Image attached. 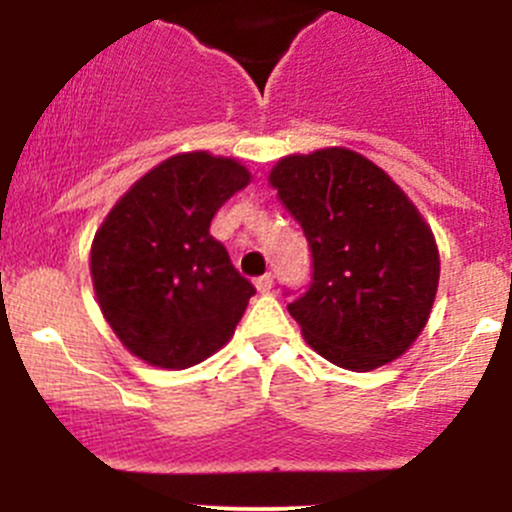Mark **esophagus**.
Here are the masks:
<instances>
[{
	"instance_id": "esophagus-1",
	"label": "esophagus",
	"mask_w": 512,
	"mask_h": 512,
	"mask_svg": "<svg viewBox=\"0 0 512 512\" xmlns=\"http://www.w3.org/2000/svg\"><path fill=\"white\" fill-rule=\"evenodd\" d=\"M272 285H275V277L270 275V272H267V275H262V277H257L255 280V287H257V292H270L272 289Z\"/></svg>"
}]
</instances>
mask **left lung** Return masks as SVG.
Segmentation results:
<instances>
[{
    "label": "left lung",
    "instance_id": "obj_1",
    "mask_svg": "<svg viewBox=\"0 0 512 512\" xmlns=\"http://www.w3.org/2000/svg\"><path fill=\"white\" fill-rule=\"evenodd\" d=\"M270 185L312 250V285L287 304L309 347L352 371L409 352L441 275L436 237L409 195L339 146L280 158Z\"/></svg>",
    "mask_w": 512,
    "mask_h": 512
}]
</instances>
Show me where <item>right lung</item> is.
Wrapping results in <instances>:
<instances>
[{
  "label": "right lung",
  "mask_w": 512,
  "mask_h": 512,
  "mask_svg": "<svg viewBox=\"0 0 512 512\" xmlns=\"http://www.w3.org/2000/svg\"><path fill=\"white\" fill-rule=\"evenodd\" d=\"M250 178L235 158L178 153L138 178L96 230L98 307L146 364L188 369L235 334L255 287L232 267L210 223Z\"/></svg>",
  "instance_id": "1"
}]
</instances>
